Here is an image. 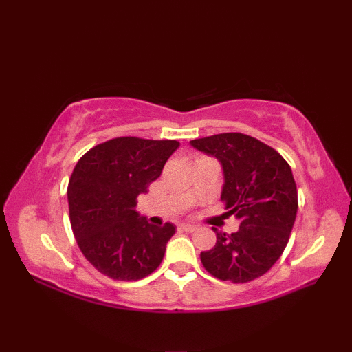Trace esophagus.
Wrapping results in <instances>:
<instances>
[{
    "instance_id": "34e87169",
    "label": "esophagus",
    "mask_w": 352,
    "mask_h": 352,
    "mask_svg": "<svg viewBox=\"0 0 352 352\" xmlns=\"http://www.w3.org/2000/svg\"><path fill=\"white\" fill-rule=\"evenodd\" d=\"M178 228H180L182 231H188V233H192V231H195L198 227L197 226H192V223H180V226H178Z\"/></svg>"
}]
</instances>
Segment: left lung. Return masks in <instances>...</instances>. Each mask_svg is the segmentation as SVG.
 <instances>
[{"label":"left lung","mask_w":352,"mask_h":352,"mask_svg":"<svg viewBox=\"0 0 352 352\" xmlns=\"http://www.w3.org/2000/svg\"><path fill=\"white\" fill-rule=\"evenodd\" d=\"M190 145L221 163V199L241 221L231 234L213 228L216 245L201 252V263L222 281L256 280L281 257L295 223L298 192L289 163L274 148L242 133L214 134Z\"/></svg>","instance_id":"1"}]
</instances>
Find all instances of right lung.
I'll return each mask as SVG.
<instances>
[{
  "label": "right lung",
  "instance_id": "1",
  "mask_svg": "<svg viewBox=\"0 0 352 352\" xmlns=\"http://www.w3.org/2000/svg\"><path fill=\"white\" fill-rule=\"evenodd\" d=\"M178 146L177 140L116 138L77 162L68 184L71 227L83 256L101 274L136 281L162 263L175 226H151L136 204Z\"/></svg>",
  "mask_w": 352,
  "mask_h": 352
}]
</instances>
